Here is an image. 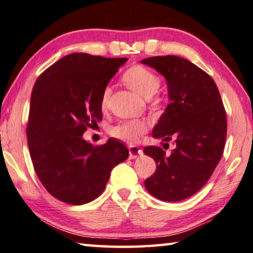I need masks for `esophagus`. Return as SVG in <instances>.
<instances>
[{
    "label": "esophagus",
    "mask_w": 253,
    "mask_h": 253,
    "mask_svg": "<svg viewBox=\"0 0 253 253\" xmlns=\"http://www.w3.org/2000/svg\"><path fill=\"white\" fill-rule=\"evenodd\" d=\"M128 151H129V158H130V160H134V158H136L137 156L142 155V154H143L142 149L138 148L137 146H130L129 148H128Z\"/></svg>",
    "instance_id": "obj_1"
}]
</instances>
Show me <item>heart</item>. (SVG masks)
Masks as SVG:
<instances>
[{
    "label": "heart",
    "instance_id": "heart-1",
    "mask_svg": "<svg viewBox=\"0 0 253 253\" xmlns=\"http://www.w3.org/2000/svg\"><path fill=\"white\" fill-rule=\"evenodd\" d=\"M123 80L131 90L143 96L144 98H151L155 95L161 85V79L156 74H154L148 68L137 65L127 69L123 75ZM111 89L105 87L101 92L100 107L106 110L108 107ZM148 124L144 121H128L123 122L111 128L110 134L115 138L121 139L128 144H134L139 139V137L147 131Z\"/></svg>",
    "mask_w": 253,
    "mask_h": 253
}]
</instances>
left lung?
I'll return each instance as SVG.
<instances>
[{
  "label": "left lung",
  "instance_id": "obj_1",
  "mask_svg": "<svg viewBox=\"0 0 253 253\" xmlns=\"http://www.w3.org/2000/svg\"><path fill=\"white\" fill-rule=\"evenodd\" d=\"M142 62L164 76L169 84L170 102L153 137L175 143L170 154L158 146L144 148L156 162L145 187L158 200L178 202L201 190L219 164L226 138L225 109L211 76L188 60L157 55Z\"/></svg>",
  "mask_w": 253,
  "mask_h": 253
}]
</instances>
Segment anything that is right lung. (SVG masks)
<instances>
[{
    "instance_id": "add662e5",
    "label": "right lung",
    "mask_w": 253,
    "mask_h": 253,
    "mask_svg": "<svg viewBox=\"0 0 253 253\" xmlns=\"http://www.w3.org/2000/svg\"><path fill=\"white\" fill-rule=\"evenodd\" d=\"M126 61L71 53L45 69L33 85L27 125L30 156L42 185L59 201L81 205L97 199L111 169L129 155L117 139L92 146L83 137L101 122V92Z\"/></svg>"
}]
</instances>
